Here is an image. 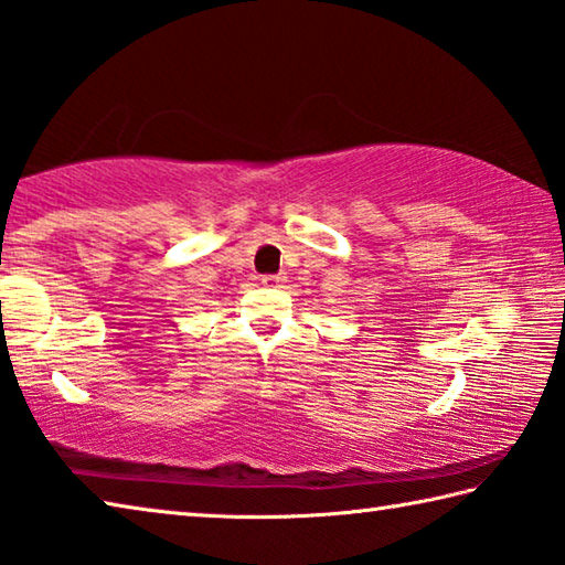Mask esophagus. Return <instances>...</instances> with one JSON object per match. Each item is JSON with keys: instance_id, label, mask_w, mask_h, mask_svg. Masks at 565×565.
<instances>
[{"instance_id": "esophagus-1", "label": "esophagus", "mask_w": 565, "mask_h": 565, "mask_svg": "<svg viewBox=\"0 0 565 565\" xmlns=\"http://www.w3.org/2000/svg\"><path fill=\"white\" fill-rule=\"evenodd\" d=\"M260 282L265 285V288H275V285L285 282V275H263Z\"/></svg>"}]
</instances>
